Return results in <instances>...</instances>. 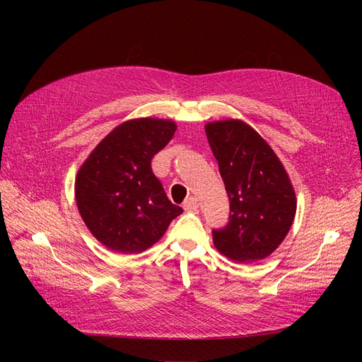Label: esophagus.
<instances>
[{
  "label": "esophagus",
  "mask_w": 362,
  "mask_h": 362,
  "mask_svg": "<svg viewBox=\"0 0 362 362\" xmlns=\"http://www.w3.org/2000/svg\"><path fill=\"white\" fill-rule=\"evenodd\" d=\"M198 206H199L198 199L193 198V196H190V198L185 199V201H184V204H182V208H184V210H185V211H189V213L198 210Z\"/></svg>",
  "instance_id": "34e87169"
}]
</instances>
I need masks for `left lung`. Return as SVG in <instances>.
<instances>
[{"mask_svg":"<svg viewBox=\"0 0 362 362\" xmlns=\"http://www.w3.org/2000/svg\"><path fill=\"white\" fill-rule=\"evenodd\" d=\"M229 198V217L213 229L214 246L237 262L269 257L294 221L296 196L273 149L242 120L205 127Z\"/></svg>","mask_w":362,"mask_h":362,"instance_id":"left-lung-1","label":"left lung"}]
</instances>
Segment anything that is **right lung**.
I'll list each match as a JSON object with an SVG mask.
<instances>
[{
  "label": "right lung",
  "instance_id": "right-lung-1",
  "mask_svg": "<svg viewBox=\"0 0 362 362\" xmlns=\"http://www.w3.org/2000/svg\"><path fill=\"white\" fill-rule=\"evenodd\" d=\"M172 120L134 119L119 125L84 161L75 199L96 240L120 254H139L182 213L172 204L151 161L173 137Z\"/></svg>",
  "mask_w": 362,
  "mask_h": 362
}]
</instances>
